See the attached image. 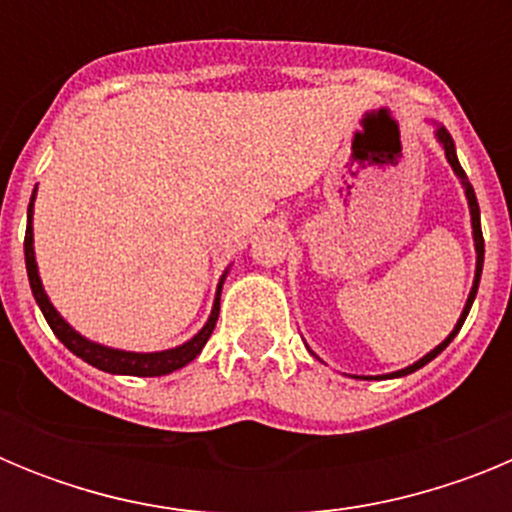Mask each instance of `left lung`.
Returning a JSON list of instances; mask_svg holds the SVG:
<instances>
[{
  "instance_id": "left-lung-1",
  "label": "left lung",
  "mask_w": 512,
  "mask_h": 512,
  "mask_svg": "<svg viewBox=\"0 0 512 512\" xmlns=\"http://www.w3.org/2000/svg\"><path fill=\"white\" fill-rule=\"evenodd\" d=\"M436 138H438V143H441V146H443V153H446V158H449V164H451V169H454V174L459 176V179H461V187H464V194H467V202H469V215H472V235H474V248H477V271H474V284H472V292H469V297H467V305H464V310H461V318L456 320L454 330H451L449 336L443 338V341L438 343V346L433 348V351H428V354H425L423 359H420V361H415V364H410V366H405V369H400V372L382 374V377H364V379H395V377H405V374H413V372H418L420 366H425V364H428V361H433V359H436V356L441 354L443 348L449 346V343L454 341V338H456V333H459V330H461V325H464V320H467L469 310H472V302H474V297H477V289H479V277H482V264H485V238H482V225H479V205H477V194H474L472 184H469L467 174H464V169H461V164H459V158H456L454 138H451V135H449V130L443 128V125H438V128H436Z\"/></svg>"
}]
</instances>
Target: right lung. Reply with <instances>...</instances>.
<instances>
[{"instance_id":"obj_1","label":"right lung","mask_w":512,"mask_h":512,"mask_svg":"<svg viewBox=\"0 0 512 512\" xmlns=\"http://www.w3.org/2000/svg\"><path fill=\"white\" fill-rule=\"evenodd\" d=\"M35 189H33V197H30V205H27L25 266H27V279H30V289H33L35 302H38L40 312L45 315V320H48V325H51V330L56 333L58 341L69 348L71 354H76L79 359L87 361V364L97 366V369H102V372L128 374V377H164V374L176 372V369L187 366L192 359H197L202 348H205L207 338H210L212 330H215L217 312H220V292H223V282H225V274H228V271H225L223 277H220V284H217L215 305H212V312H210V318H207V323L202 325V330L197 333V336L189 338V341L182 343V346L166 348V351H153V354H138V351H120V348H110V346H102V343L89 341V338H84L81 333H76V330L71 328V325L61 318V315H58V310L51 305L48 295H45L43 282H40L38 264H35V248H33Z\"/></svg>"}]
</instances>
